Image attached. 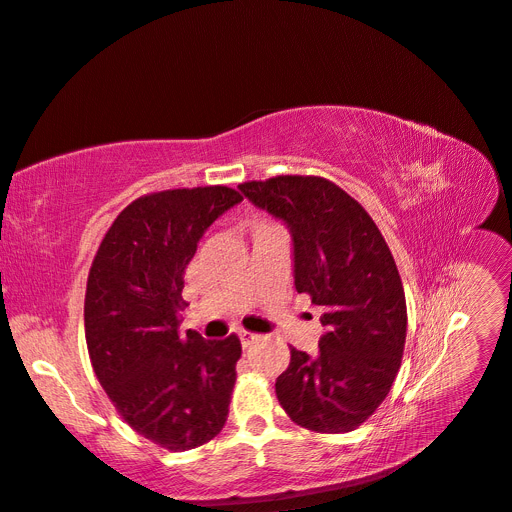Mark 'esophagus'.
<instances>
[{"mask_svg":"<svg viewBox=\"0 0 512 512\" xmlns=\"http://www.w3.org/2000/svg\"><path fill=\"white\" fill-rule=\"evenodd\" d=\"M257 339H259V337H257V334H253V332H246V330H242V332H240V343H242V347H244V349L251 347Z\"/></svg>","mask_w":512,"mask_h":512,"instance_id":"esophagus-1","label":"esophagus"}]
</instances>
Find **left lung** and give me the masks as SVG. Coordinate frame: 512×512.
<instances>
[{
	"instance_id": "left-lung-1",
	"label": "left lung",
	"mask_w": 512,
	"mask_h": 512,
	"mask_svg": "<svg viewBox=\"0 0 512 512\" xmlns=\"http://www.w3.org/2000/svg\"><path fill=\"white\" fill-rule=\"evenodd\" d=\"M238 188L289 227L298 294L326 311L317 354L291 347L276 397L304 429L354 431L382 405L403 358L407 306L390 248L367 210L326 178L276 175Z\"/></svg>"
}]
</instances>
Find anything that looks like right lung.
<instances>
[{
  "label": "right lung",
  "instance_id": "1",
  "mask_svg": "<svg viewBox=\"0 0 512 512\" xmlns=\"http://www.w3.org/2000/svg\"><path fill=\"white\" fill-rule=\"evenodd\" d=\"M240 201L227 186L143 195L115 218L87 276L85 341L98 382L124 422L173 452L210 442L229 414L240 339L180 337L178 313L197 242Z\"/></svg>",
  "mask_w": 512,
  "mask_h": 512
}]
</instances>
